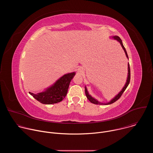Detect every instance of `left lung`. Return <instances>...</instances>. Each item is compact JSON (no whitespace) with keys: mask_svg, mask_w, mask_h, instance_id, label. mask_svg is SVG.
<instances>
[{"mask_svg":"<svg viewBox=\"0 0 153 153\" xmlns=\"http://www.w3.org/2000/svg\"><path fill=\"white\" fill-rule=\"evenodd\" d=\"M111 37H112L113 39L117 40V42H119L120 43V44L121 45L122 48L123 49V50H124V51H125V55H126V57H127L128 59V56L126 51V50H125V47H124V46H123V45L122 41V40L120 39V38L119 36H112ZM129 81H130V68H129V63H128V76H127L126 82V83H125L124 86L123 87V88L122 89V90H121L114 98H113L110 102H106V103H102V102L98 101L97 99H96L95 98H94L93 97H92V96L89 94V93H88V90H87L86 86H85V94H86V97L88 98V99L90 101V102H91V103H94V104H96V105H110V104H111V103L115 102L116 101H117V100L120 97V96H122V94H123V93L125 91V90L126 88H127V86H128V85H129Z\"/></svg>","mask_w":153,"mask_h":153,"instance_id":"1","label":"left lung"}]
</instances>
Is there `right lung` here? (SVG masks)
I'll use <instances>...</instances> for the list:
<instances>
[{
    "label": "right lung",
    "mask_w": 153,
    "mask_h": 153,
    "mask_svg": "<svg viewBox=\"0 0 153 153\" xmlns=\"http://www.w3.org/2000/svg\"><path fill=\"white\" fill-rule=\"evenodd\" d=\"M75 74V72L65 74L44 91L37 94L31 92L29 93L43 104L51 105L59 103L67 96L70 82Z\"/></svg>",
    "instance_id": "obj_1"
}]
</instances>
